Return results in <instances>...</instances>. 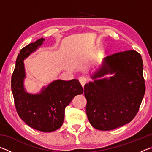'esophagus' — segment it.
Segmentation results:
<instances>
[{
  "label": "esophagus",
  "mask_w": 152,
  "mask_h": 152,
  "mask_svg": "<svg viewBox=\"0 0 152 152\" xmlns=\"http://www.w3.org/2000/svg\"><path fill=\"white\" fill-rule=\"evenodd\" d=\"M78 79H79V82H80L81 85L82 86V87H84V84H85L86 83V82H87V80L86 78V77L85 76H80Z\"/></svg>",
  "instance_id": "obj_1"
}]
</instances>
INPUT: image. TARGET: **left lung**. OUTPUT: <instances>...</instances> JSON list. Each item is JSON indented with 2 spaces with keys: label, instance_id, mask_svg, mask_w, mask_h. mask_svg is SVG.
<instances>
[{
  "label": "left lung",
  "instance_id": "1",
  "mask_svg": "<svg viewBox=\"0 0 152 152\" xmlns=\"http://www.w3.org/2000/svg\"><path fill=\"white\" fill-rule=\"evenodd\" d=\"M143 61L135 50L107 56L101 66L86 84L84 93L86 112L92 127L109 131L132 121L137 114L145 94ZM112 74L110 78L98 79Z\"/></svg>",
  "mask_w": 152,
  "mask_h": 152
}]
</instances>
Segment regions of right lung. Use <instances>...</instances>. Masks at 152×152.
Here are the masks:
<instances>
[{
	"mask_svg": "<svg viewBox=\"0 0 152 152\" xmlns=\"http://www.w3.org/2000/svg\"><path fill=\"white\" fill-rule=\"evenodd\" d=\"M45 39L29 43L20 51L11 78V89L19 116L29 127L42 132H51L63 124L65 108L73 98L83 93L77 79L56 80L37 94L29 93L24 86L26 78L24 60L43 44Z\"/></svg>",
	"mask_w": 152,
	"mask_h": 152,
	"instance_id": "1",
	"label": "right lung"
}]
</instances>
